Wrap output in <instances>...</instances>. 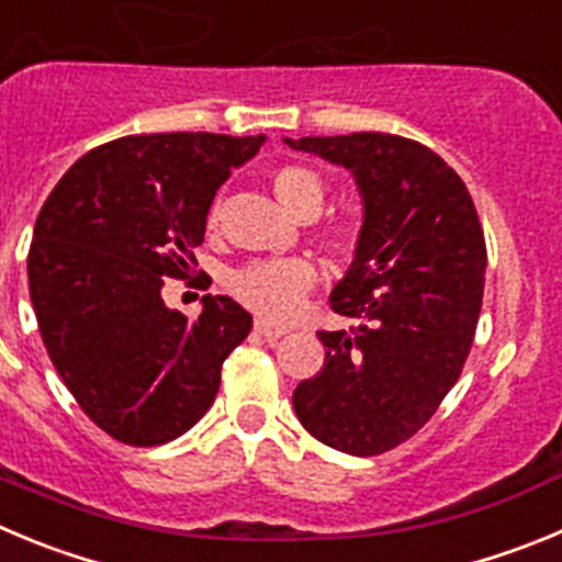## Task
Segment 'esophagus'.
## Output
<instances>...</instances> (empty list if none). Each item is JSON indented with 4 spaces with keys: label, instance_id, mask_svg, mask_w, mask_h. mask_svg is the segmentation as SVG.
Here are the masks:
<instances>
[{
    "label": "esophagus",
    "instance_id": "1",
    "mask_svg": "<svg viewBox=\"0 0 562 562\" xmlns=\"http://www.w3.org/2000/svg\"><path fill=\"white\" fill-rule=\"evenodd\" d=\"M255 329L260 335H263V338H269V340H277V338H282V335L288 333L285 327H280V324H271L269 318H255Z\"/></svg>",
    "mask_w": 562,
    "mask_h": 562
}]
</instances>
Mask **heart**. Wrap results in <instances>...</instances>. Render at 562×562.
Listing matches in <instances>:
<instances>
[{
  "label": "heart",
  "mask_w": 562,
  "mask_h": 562,
  "mask_svg": "<svg viewBox=\"0 0 562 562\" xmlns=\"http://www.w3.org/2000/svg\"><path fill=\"white\" fill-rule=\"evenodd\" d=\"M277 199L291 210L293 216H316L324 204V182L322 177L305 166H282L271 177ZM218 207H210L207 224L218 222ZM316 285V269L302 257H285V260H260L249 263L229 277V291L244 302L251 311L263 316L285 322L299 311L302 299L311 288Z\"/></svg>",
  "instance_id": "heart-1"
}]
</instances>
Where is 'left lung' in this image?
Returning a JSON list of instances; mask_svg holds the SVG:
<instances>
[{"label": "left lung", "mask_w": 562, "mask_h": 562, "mask_svg": "<svg viewBox=\"0 0 562 562\" xmlns=\"http://www.w3.org/2000/svg\"><path fill=\"white\" fill-rule=\"evenodd\" d=\"M352 171L363 199L355 260L329 305L355 327L318 333L324 369L293 391L316 440L355 458L400 447L463 371L487 251L471 193L432 149L402 135L285 138Z\"/></svg>", "instance_id": "1"}]
</instances>
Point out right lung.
<instances>
[{
  "instance_id": "right-lung-1",
  "label": "right lung",
  "mask_w": 562,
  "mask_h": 562,
  "mask_svg": "<svg viewBox=\"0 0 562 562\" xmlns=\"http://www.w3.org/2000/svg\"><path fill=\"white\" fill-rule=\"evenodd\" d=\"M263 140L127 135L82 155L41 207L27 257L41 338L77 405L122 443L188 432L249 335L251 316L229 296H202L191 324L160 291L196 263L213 196Z\"/></svg>"
}]
</instances>
